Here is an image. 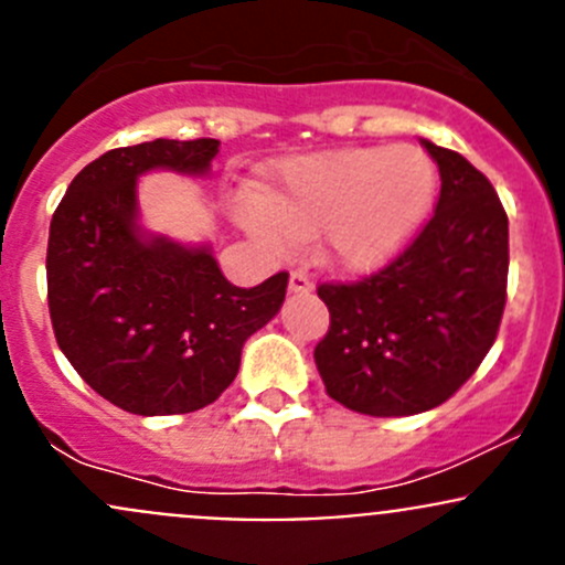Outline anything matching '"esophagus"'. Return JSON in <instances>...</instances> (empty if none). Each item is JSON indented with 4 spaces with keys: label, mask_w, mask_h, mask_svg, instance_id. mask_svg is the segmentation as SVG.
<instances>
[{
    "label": "esophagus",
    "mask_w": 565,
    "mask_h": 565,
    "mask_svg": "<svg viewBox=\"0 0 565 565\" xmlns=\"http://www.w3.org/2000/svg\"><path fill=\"white\" fill-rule=\"evenodd\" d=\"M311 287H315V281L303 270L289 273V292H311Z\"/></svg>",
    "instance_id": "esophagus-1"
}]
</instances>
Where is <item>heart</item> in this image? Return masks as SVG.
<instances>
[{
	"instance_id": "1",
	"label": "heart",
	"mask_w": 565,
	"mask_h": 565,
	"mask_svg": "<svg viewBox=\"0 0 565 565\" xmlns=\"http://www.w3.org/2000/svg\"><path fill=\"white\" fill-rule=\"evenodd\" d=\"M435 191V167L415 147H355L287 161L270 199L243 196L237 218L273 254L319 235L333 265L372 270L413 241Z\"/></svg>"
}]
</instances>
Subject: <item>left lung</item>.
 I'll return each instance as SVG.
<instances>
[{"instance_id": "left-lung-1", "label": "left lung", "mask_w": 565, "mask_h": 565, "mask_svg": "<svg viewBox=\"0 0 565 565\" xmlns=\"http://www.w3.org/2000/svg\"><path fill=\"white\" fill-rule=\"evenodd\" d=\"M440 167L431 218L388 265L324 281L315 361L330 398L374 418L440 407L498 339L509 284V215L487 174L424 141Z\"/></svg>"}]
</instances>
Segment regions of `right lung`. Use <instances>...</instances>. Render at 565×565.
<instances>
[{
    "mask_svg": "<svg viewBox=\"0 0 565 565\" xmlns=\"http://www.w3.org/2000/svg\"><path fill=\"white\" fill-rule=\"evenodd\" d=\"M218 145L156 139L108 150L73 177L51 218L45 281L56 344L125 413L182 415L213 404L237 377L248 335L287 295V270L241 289L207 248L139 237L136 177L202 174Z\"/></svg>",
    "mask_w": 565,
    "mask_h": 565,
    "instance_id": "1",
    "label": "right lung"
}]
</instances>
